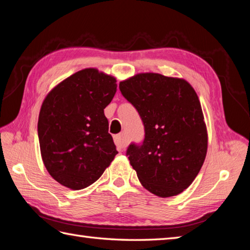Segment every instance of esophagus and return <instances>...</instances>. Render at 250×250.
<instances>
[{
  "instance_id": "1",
  "label": "esophagus",
  "mask_w": 250,
  "mask_h": 250,
  "mask_svg": "<svg viewBox=\"0 0 250 250\" xmlns=\"http://www.w3.org/2000/svg\"><path fill=\"white\" fill-rule=\"evenodd\" d=\"M115 144L118 147V149H124V148L128 145V140L125 139V136L124 133L118 134L115 136Z\"/></svg>"
}]
</instances>
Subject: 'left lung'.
Here are the masks:
<instances>
[{
	"label": "left lung",
	"mask_w": 250,
	"mask_h": 250,
	"mask_svg": "<svg viewBox=\"0 0 250 250\" xmlns=\"http://www.w3.org/2000/svg\"><path fill=\"white\" fill-rule=\"evenodd\" d=\"M145 128L141 146L126 150L143 187L160 198L192 184L207 152V130L198 94L183 78L140 73L119 83Z\"/></svg>",
	"instance_id": "1"
}]
</instances>
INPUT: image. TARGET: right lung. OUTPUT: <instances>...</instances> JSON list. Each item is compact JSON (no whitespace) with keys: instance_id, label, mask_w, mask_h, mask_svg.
I'll return each mask as SVG.
<instances>
[{"instance_id":"1","label":"right lung","mask_w":250,"mask_h":250,"mask_svg":"<svg viewBox=\"0 0 250 250\" xmlns=\"http://www.w3.org/2000/svg\"><path fill=\"white\" fill-rule=\"evenodd\" d=\"M116 82L97 68H84L52 88L42 104V159L50 176L66 188L81 190L97 182L118 153L104 115Z\"/></svg>"}]
</instances>
